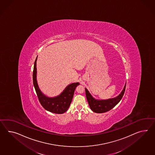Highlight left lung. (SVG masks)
Wrapping results in <instances>:
<instances>
[{
	"label": "left lung",
	"instance_id": "8db88e82",
	"mask_svg": "<svg viewBox=\"0 0 155 155\" xmlns=\"http://www.w3.org/2000/svg\"><path fill=\"white\" fill-rule=\"evenodd\" d=\"M126 87V83L120 94L114 98H109L106 100H97L91 95V94L88 91L87 88H85L86 95L87 101L91 109L96 113H105L117 105L120 102L121 99L123 97Z\"/></svg>",
	"mask_w": 155,
	"mask_h": 155
}]
</instances>
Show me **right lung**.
Returning <instances> with one entry per match:
<instances>
[{"label":"right lung","mask_w":155,"mask_h":155,"mask_svg":"<svg viewBox=\"0 0 155 155\" xmlns=\"http://www.w3.org/2000/svg\"><path fill=\"white\" fill-rule=\"evenodd\" d=\"M38 57L35 61L33 71V83L35 89L38 95V100L42 106L45 109L51 113L55 114H63L67 111L72 102L74 92L76 87L79 83H73L69 84L61 94L54 97H49L44 94L38 86L36 74V61Z\"/></svg>","instance_id":"obj_1"}]
</instances>
